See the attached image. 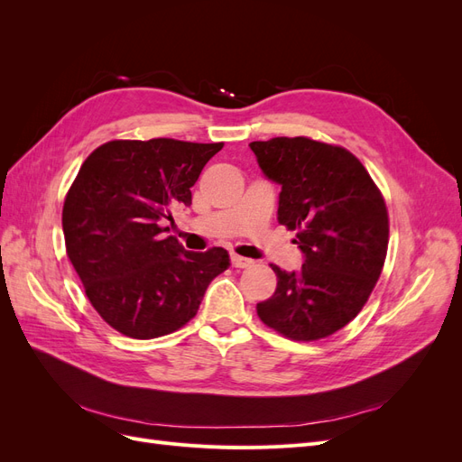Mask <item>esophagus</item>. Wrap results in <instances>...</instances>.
<instances>
[{"instance_id": "obj_1", "label": "esophagus", "mask_w": 462, "mask_h": 462, "mask_svg": "<svg viewBox=\"0 0 462 462\" xmlns=\"http://www.w3.org/2000/svg\"><path fill=\"white\" fill-rule=\"evenodd\" d=\"M231 262H233L235 268H250V265L254 263V260L239 256V254H233V256H231Z\"/></svg>"}]
</instances>
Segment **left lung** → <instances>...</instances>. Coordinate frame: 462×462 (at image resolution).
Instances as JSON below:
<instances>
[{
    "label": "left lung",
    "mask_w": 462,
    "mask_h": 462,
    "mask_svg": "<svg viewBox=\"0 0 462 462\" xmlns=\"http://www.w3.org/2000/svg\"><path fill=\"white\" fill-rule=\"evenodd\" d=\"M265 179L282 187L277 219L297 233L302 268L277 265L275 292L258 302L265 326L295 341L345 328L380 279L389 241L387 208L351 152L304 136L250 143Z\"/></svg>",
    "instance_id": "obj_1"
}]
</instances>
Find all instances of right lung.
Returning <instances> with one entry per match:
<instances>
[{"mask_svg":"<svg viewBox=\"0 0 462 462\" xmlns=\"http://www.w3.org/2000/svg\"><path fill=\"white\" fill-rule=\"evenodd\" d=\"M223 143L173 138L111 141L96 148L63 206L67 256L96 312L119 333L153 339L197 316L226 248L189 253L163 223L192 204L190 187Z\"/></svg>","mask_w":462,"mask_h":462,"instance_id":"1","label":"right lung"}]
</instances>
